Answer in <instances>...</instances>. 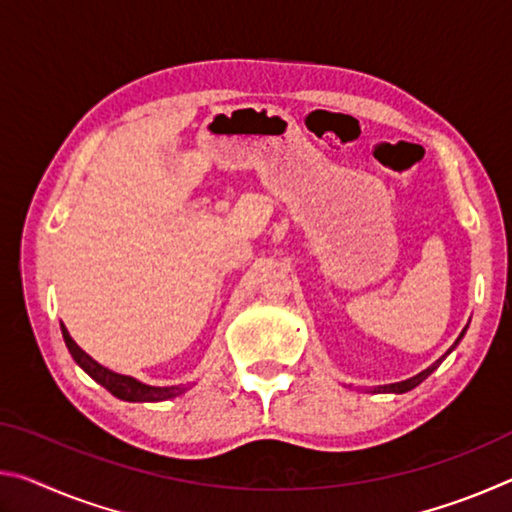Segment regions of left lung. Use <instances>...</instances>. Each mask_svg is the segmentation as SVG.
<instances>
[{
    "label": "left lung",
    "mask_w": 512,
    "mask_h": 512,
    "mask_svg": "<svg viewBox=\"0 0 512 512\" xmlns=\"http://www.w3.org/2000/svg\"><path fill=\"white\" fill-rule=\"evenodd\" d=\"M463 334H465V332H463ZM463 334H461V336H463ZM461 336H458V341H461ZM458 341H456V343H458ZM456 343H454V345H456ZM452 350H454V348H452ZM452 350H449V352H452ZM449 352H447V354H449ZM447 354H445V357H447ZM445 357H443V359H445ZM443 359H440V361H443ZM440 361L433 363V366H429L427 370H422L420 375H415V377L406 379V381H397V384L379 386V388H375V391H377V393H406V391H411V388H415L418 384H422V381L427 379V377L431 375V372L438 368V363H440Z\"/></svg>",
    "instance_id": "left-lung-1"
}]
</instances>
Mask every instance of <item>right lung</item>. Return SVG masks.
Wrapping results in <instances>:
<instances>
[{"mask_svg": "<svg viewBox=\"0 0 512 512\" xmlns=\"http://www.w3.org/2000/svg\"><path fill=\"white\" fill-rule=\"evenodd\" d=\"M63 329V339L69 354H72L74 361L79 363V366L88 372V375L99 381L103 388H108V391L119 397V400H126V402H162V400H171V397H178L180 393H185L187 388L185 386H146L142 381H137L133 377H126V375H117V372H112L108 368H103L101 363L94 361L92 357H88L79 345L74 343L72 336L65 329V325H60Z\"/></svg>", "mask_w": 512, "mask_h": 512, "instance_id": "right-lung-1", "label": "right lung"}]
</instances>
